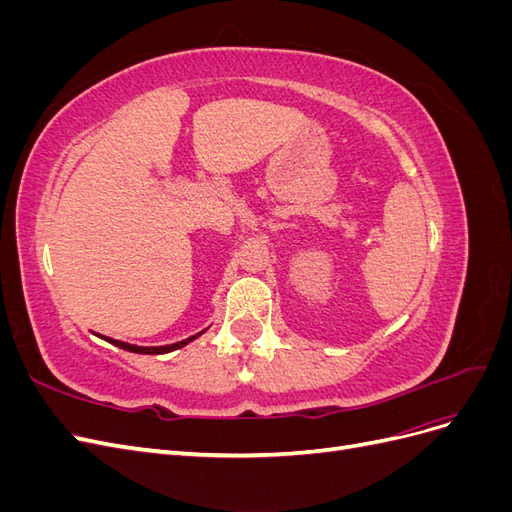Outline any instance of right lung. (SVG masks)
<instances>
[{"label": "right lung", "mask_w": 512, "mask_h": 512, "mask_svg": "<svg viewBox=\"0 0 512 512\" xmlns=\"http://www.w3.org/2000/svg\"><path fill=\"white\" fill-rule=\"evenodd\" d=\"M203 333L205 331H200V333H196V335H192L188 339H183V342H175V344H168V346H134V344L119 342V339H113V337H104V339H106L108 344H113V346L123 348V350H128V352H136V354H166V352H173V350H179L183 346H188L190 342H194L198 335H203Z\"/></svg>", "instance_id": "obj_1"}]
</instances>
